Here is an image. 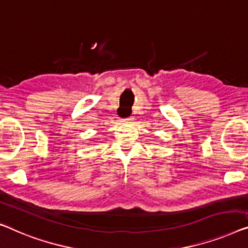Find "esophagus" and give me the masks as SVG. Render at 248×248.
<instances>
[{
    "label": "esophagus",
    "mask_w": 248,
    "mask_h": 248,
    "mask_svg": "<svg viewBox=\"0 0 248 248\" xmlns=\"http://www.w3.org/2000/svg\"><path fill=\"white\" fill-rule=\"evenodd\" d=\"M132 120H134V118H127V119H124V123H127V124H131L132 123Z\"/></svg>",
    "instance_id": "1"
}]
</instances>
